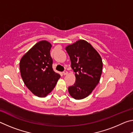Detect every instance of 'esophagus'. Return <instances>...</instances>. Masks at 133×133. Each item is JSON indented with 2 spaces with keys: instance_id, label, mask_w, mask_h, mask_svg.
<instances>
[{
  "instance_id": "obj_1",
  "label": "esophagus",
  "mask_w": 133,
  "mask_h": 133,
  "mask_svg": "<svg viewBox=\"0 0 133 133\" xmlns=\"http://www.w3.org/2000/svg\"><path fill=\"white\" fill-rule=\"evenodd\" d=\"M67 73H68V72H67V71H66V70H65V71L63 72V75H64V76L67 75Z\"/></svg>"
}]
</instances>
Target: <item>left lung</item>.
Instances as JSON below:
<instances>
[{
    "label": "left lung",
    "mask_w": 133,
    "mask_h": 133,
    "mask_svg": "<svg viewBox=\"0 0 133 133\" xmlns=\"http://www.w3.org/2000/svg\"><path fill=\"white\" fill-rule=\"evenodd\" d=\"M75 72L76 82L68 91L76 100L84 98L91 93L100 82L103 62L100 55L91 44L79 40L66 48Z\"/></svg>",
    "instance_id": "left-lung-1"
}]
</instances>
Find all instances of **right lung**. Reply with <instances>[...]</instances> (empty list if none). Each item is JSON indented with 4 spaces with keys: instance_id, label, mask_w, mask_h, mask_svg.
Wrapping results in <instances>:
<instances>
[{
    "instance_id": "add662e5",
    "label": "right lung",
    "mask_w": 133,
    "mask_h": 133,
    "mask_svg": "<svg viewBox=\"0 0 133 133\" xmlns=\"http://www.w3.org/2000/svg\"><path fill=\"white\" fill-rule=\"evenodd\" d=\"M51 48L50 43L40 41L24 54L20 61V70L24 84L39 97L48 96L60 77L52 68Z\"/></svg>"
}]
</instances>
